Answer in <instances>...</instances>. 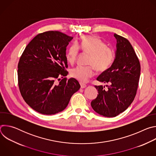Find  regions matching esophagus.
Masks as SVG:
<instances>
[{"label": "esophagus", "instance_id": "obj_1", "mask_svg": "<svg viewBox=\"0 0 156 156\" xmlns=\"http://www.w3.org/2000/svg\"><path fill=\"white\" fill-rule=\"evenodd\" d=\"M80 86H81V88H85L86 87V85L85 84H83V83H80Z\"/></svg>", "mask_w": 156, "mask_h": 156}]
</instances>
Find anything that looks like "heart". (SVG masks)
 I'll return each instance as SVG.
<instances>
[{
    "instance_id": "obj_1",
    "label": "heart",
    "mask_w": 156,
    "mask_h": 156,
    "mask_svg": "<svg viewBox=\"0 0 156 156\" xmlns=\"http://www.w3.org/2000/svg\"><path fill=\"white\" fill-rule=\"evenodd\" d=\"M80 49L90 54L87 62L90 65L78 66L70 71L71 76L81 83H85L91 78L94 75L95 69L99 72H105L114 62V51L97 36H83L72 44L66 54V58L70 63L73 64L76 61Z\"/></svg>"
}]
</instances>
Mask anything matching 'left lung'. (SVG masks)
Here are the masks:
<instances>
[{"label": "left lung", "instance_id": "8db88e82", "mask_svg": "<svg viewBox=\"0 0 156 156\" xmlns=\"http://www.w3.org/2000/svg\"><path fill=\"white\" fill-rule=\"evenodd\" d=\"M117 39L115 58L112 65L97 80L108 83L95 86L99 94L91 105L95 112L107 117H114L130 105L136 94L140 76L139 59L128 39L114 34Z\"/></svg>", "mask_w": 156, "mask_h": 156}]
</instances>
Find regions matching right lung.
<instances>
[{"mask_svg": "<svg viewBox=\"0 0 156 156\" xmlns=\"http://www.w3.org/2000/svg\"><path fill=\"white\" fill-rule=\"evenodd\" d=\"M72 39L59 31L39 33L20 58V93L27 104L40 114L54 115L63 110L80 88L76 80L66 78L69 73L66 48Z\"/></svg>", "mask_w": 156, "mask_h": 156, "instance_id": "1", "label": "right lung"}]
</instances>
